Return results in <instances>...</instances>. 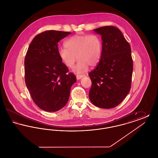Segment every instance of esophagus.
I'll return each instance as SVG.
<instances>
[{"mask_svg": "<svg viewBox=\"0 0 158 158\" xmlns=\"http://www.w3.org/2000/svg\"><path fill=\"white\" fill-rule=\"evenodd\" d=\"M83 76H84L83 75H76V78H77V80H79V79H81Z\"/></svg>", "mask_w": 158, "mask_h": 158, "instance_id": "obj_1", "label": "esophagus"}]
</instances>
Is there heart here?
I'll use <instances>...</instances> for the list:
<instances>
[{"instance_id":"obj_1","label":"heart","mask_w":158,"mask_h":158,"mask_svg":"<svg viewBox=\"0 0 158 158\" xmlns=\"http://www.w3.org/2000/svg\"><path fill=\"white\" fill-rule=\"evenodd\" d=\"M65 47L59 49L61 61L68 68H72L79 60L74 70L82 72L90 67L96 66L101 60L102 42L97 35H75L68 38Z\"/></svg>"}]
</instances>
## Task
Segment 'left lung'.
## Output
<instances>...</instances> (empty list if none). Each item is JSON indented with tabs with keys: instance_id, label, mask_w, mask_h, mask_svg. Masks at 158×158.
<instances>
[{
	"instance_id": "left-lung-1",
	"label": "left lung",
	"mask_w": 158,
	"mask_h": 158,
	"mask_svg": "<svg viewBox=\"0 0 158 158\" xmlns=\"http://www.w3.org/2000/svg\"><path fill=\"white\" fill-rule=\"evenodd\" d=\"M94 31L102 36V51L97 67L88 73L92 81L89 97L94 105L112 108L120 104L131 88V47L121 31L114 26Z\"/></svg>"
}]
</instances>
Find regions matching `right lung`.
Segmentation results:
<instances>
[{"mask_svg":"<svg viewBox=\"0 0 158 158\" xmlns=\"http://www.w3.org/2000/svg\"><path fill=\"white\" fill-rule=\"evenodd\" d=\"M71 32L45 31L31 43L26 54L25 81L35 104L48 112L59 111L67 104L76 76L59 56L58 43Z\"/></svg>","mask_w":158,"mask_h":158,"instance_id":"obj_1","label":"right lung"}]
</instances>
